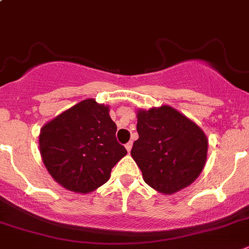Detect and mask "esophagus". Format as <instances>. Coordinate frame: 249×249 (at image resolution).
I'll return each instance as SVG.
<instances>
[{
    "label": "esophagus",
    "instance_id": "1",
    "mask_svg": "<svg viewBox=\"0 0 249 249\" xmlns=\"http://www.w3.org/2000/svg\"><path fill=\"white\" fill-rule=\"evenodd\" d=\"M131 147H132V142H131V141H129V142H127L126 145H125V148H126V150H127V152H130Z\"/></svg>",
    "mask_w": 249,
    "mask_h": 249
}]
</instances>
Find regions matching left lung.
Instances as JSON below:
<instances>
[{"instance_id":"8db88e82","label":"left lung","mask_w":249,"mask_h":249,"mask_svg":"<svg viewBox=\"0 0 249 249\" xmlns=\"http://www.w3.org/2000/svg\"><path fill=\"white\" fill-rule=\"evenodd\" d=\"M139 139L131 156L151 188L173 194L203 171L208 139L198 125L169 106L138 111Z\"/></svg>"}]
</instances>
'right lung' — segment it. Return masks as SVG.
<instances>
[{"label": "right lung", "instance_id": "1", "mask_svg": "<svg viewBox=\"0 0 249 249\" xmlns=\"http://www.w3.org/2000/svg\"><path fill=\"white\" fill-rule=\"evenodd\" d=\"M115 132L109 107L85 99L41 127V159L60 185L87 194L108 182L111 168L127 153Z\"/></svg>", "mask_w": 249, "mask_h": 249}]
</instances>
